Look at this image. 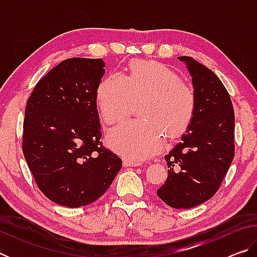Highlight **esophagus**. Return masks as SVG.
Listing matches in <instances>:
<instances>
[{
  "mask_svg": "<svg viewBox=\"0 0 257 257\" xmlns=\"http://www.w3.org/2000/svg\"><path fill=\"white\" fill-rule=\"evenodd\" d=\"M137 165H139V164L136 162H133V161L123 160V167H137Z\"/></svg>",
  "mask_w": 257,
  "mask_h": 257,
  "instance_id": "34e87169",
  "label": "esophagus"
}]
</instances>
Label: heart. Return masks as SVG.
Returning <instances> with one entry per match:
<instances>
[{"label":"heart","mask_w":257,"mask_h":257,"mask_svg":"<svg viewBox=\"0 0 257 257\" xmlns=\"http://www.w3.org/2000/svg\"><path fill=\"white\" fill-rule=\"evenodd\" d=\"M139 101L143 119L127 121L107 135L111 149L135 162L159 153L163 147L162 134L178 136L196 111L194 89L175 70L156 61H133L127 76L113 72L97 87L96 106L105 124L127 118Z\"/></svg>","instance_id":"obj_1"}]
</instances>
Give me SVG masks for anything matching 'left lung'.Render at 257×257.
<instances>
[{
	"instance_id": "1",
	"label": "left lung",
	"mask_w": 257,
	"mask_h": 257,
	"mask_svg": "<svg viewBox=\"0 0 257 257\" xmlns=\"http://www.w3.org/2000/svg\"><path fill=\"white\" fill-rule=\"evenodd\" d=\"M193 77L196 111L187 133L165 155L168 178L156 194L175 208L206 202L219 190L234 156L231 98L210 69L190 56H179Z\"/></svg>"
}]
</instances>
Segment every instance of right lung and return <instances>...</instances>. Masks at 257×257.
I'll use <instances>...</instances> for the list:
<instances>
[{
    "label": "right lung",
    "mask_w": 257,
    "mask_h": 257,
    "mask_svg": "<svg viewBox=\"0 0 257 257\" xmlns=\"http://www.w3.org/2000/svg\"><path fill=\"white\" fill-rule=\"evenodd\" d=\"M103 75L102 59H67L37 82L27 101L25 159L38 188L59 205L95 202L122 167L101 142L96 90Z\"/></svg>",
    "instance_id": "obj_1"
}]
</instances>
